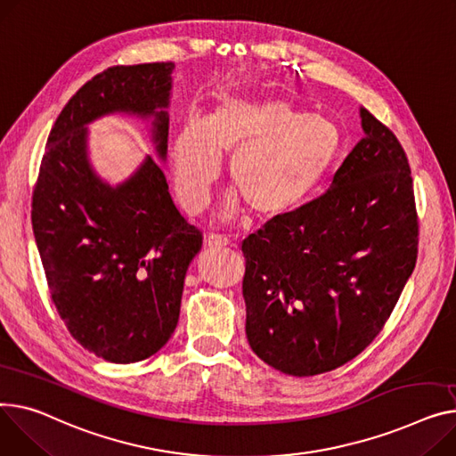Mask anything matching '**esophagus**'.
I'll list each match as a JSON object with an SVG mask.
<instances>
[{"instance_id": "esophagus-1", "label": "esophagus", "mask_w": 456, "mask_h": 456, "mask_svg": "<svg viewBox=\"0 0 456 456\" xmlns=\"http://www.w3.org/2000/svg\"><path fill=\"white\" fill-rule=\"evenodd\" d=\"M205 244L210 249H222V248L229 246V240L225 236H220V234H207L205 236Z\"/></svg>"}]
</instances>
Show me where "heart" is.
<instances>
[{
	"label": "heart",
	"mask_w": 456,
	"mask_h": 456,
	"mask_svg": "<svg viewBox=\"0 0 456 456\" xmlns=\"http://www.w3.org/2000/svg\"><path fill=\"white\" fill-rule=\"evenodd\" d=\"M343 134L331 120L308 115L286 101L225 97L207 120L189 118L174 137L170 161L177 200L196 215L210 200L231 159L238 196L225 201L232 216L240 200L256 220L295 215L317 192L338 163Z\"/></svg>",
	"instance_id": "1"
}]
</instances>
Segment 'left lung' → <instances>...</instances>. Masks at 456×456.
Listing matches in <instances>:
<instances>
[{"label": "left lung", "instance_id": "left-lung-1", "mask_svg": "<svg viewBox=\"0 0 456 456\" xmlns=\"http://www.w3.org/2000/svg\"><path fill=\"white\" fill-rule=\"evenodd\" d=\"M362 137L330 189L241 241L246 333L291 376L338 369L390 317L418 258V212L405 150L361 108Z\"/></svg>", "mask_w": 456, "mask_h": 456}]
</instances>
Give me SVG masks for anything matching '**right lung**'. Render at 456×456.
Listing matches in <instances>:
<instances>
[{"instance_id": "right-lung-1", "label": "right lung", "mask_w": 456, "mask_h": 456, "mask_svg": "<svg viewBox=\"0 0 456 456\" xmlns=\"http://www.w3.org/2000/svg\"><path fill=\"white\" fill-rule=\"evenodd\" d=\"M174 62L113 66L87 80L60 111L33 191V231L58 315L73 339L110 362H135L167 345L179 319L200 229L175 208L151 159L111 189L91 170L86 125L101 115H154L167 154Z\"/></svg>"}]
</instances>
